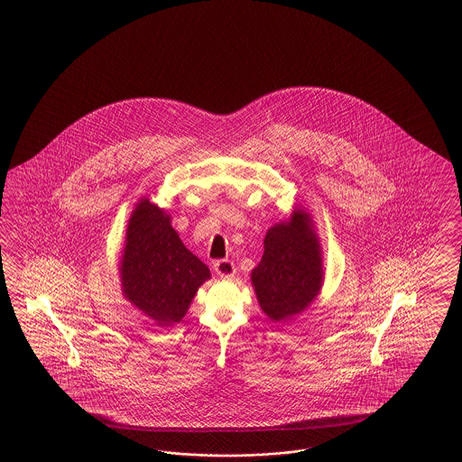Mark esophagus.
<instances>
[{
    "label": "esophagus",
    "mask_w": 462,
    "mask_h": 462,
    "mask_svg": "<svg viewBox=\"0 0 462 462\" xmlns=\"http://www.w3.org/2000/svg\"><path fill=\"white\" fill-rule=\"evenodd\" d=\"M215 273L220 276V278H232L236 274V264L228 259H220L213 264Z\"/></svg>",
    "instance_id": "esophagus-1"
}]
</instances>
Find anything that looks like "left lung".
<instances>
[{"mask_svg": "<svg viewBox=\"0 0 462 462\" xmlns=\"http://www.w3.org/2000/svg\"><path fill=\"white\" fill-rule=\"evenodd\" d=\"M308 224L307 213L296 211L291 224L269 228L264 255L252 271L259 305L273 322L300 313L320 291V245Z\"/></svg>", "mask_w": 462, "mask_h": 462, "instance_id": "left-lung-1", "label": "left lung"}]
</instances>
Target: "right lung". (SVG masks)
Returning <instances> with one entry per match:
<instances>
[{"instance_id": "add662e5", "label": "right lung", "mask_w": 462, "mask_h": 462, "mask_svg": "<svg viewBox=\"0 0 462 462\" xmlns=\"http://www.w3.org/2000/svg\"><path fill=\"white\" fill-rule=\"evenodd\" d=\"M126 298L155 322H181L210 269L182 245L171 218L149 199L134 211L122 259Z\"/></svg>"}]
</instances>
